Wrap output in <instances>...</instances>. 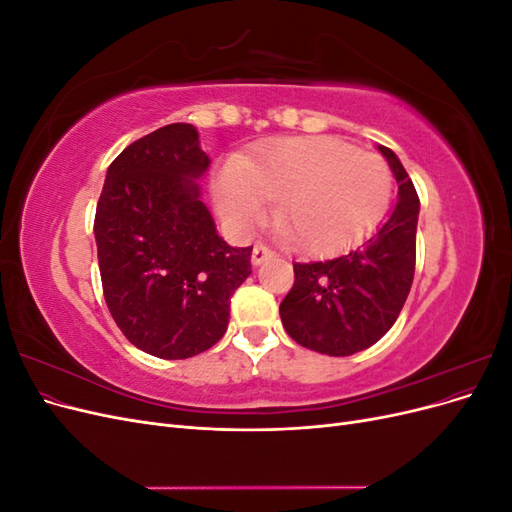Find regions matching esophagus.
I'll return each mask as SVG.
<instances>
[{
	"label": "esophagus",
	"instance_id": "obj_1",
	"mask_svg": "<svg viewBox=\"0 0 512 512\" xmlns=\"http://www.w3.org/2000/svg\"><path fill=\"white\" fill-rule=\"evenodd\" d=\"M271 256H273V252L269 250V247L258 243V245H254V250H252V265L258 267V265H262V262H265V260H269Z\"/></svg>",
	"mask_w": 512,
	"mask_h": 512
}]
</instances>
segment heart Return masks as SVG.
I'll list each match as a JSON object with an SVG mask.
<instances>
[{"mask_svg":"<svg viewBox=\"0 0 512 512\" xmlns=\"http://www.w3.org/2000/svg\"><path fill=\"white\" fill-rule=\"evenodd\" d=\"M215 205L235 230H250L275 203V226L307 252H333L382 218L393 173L374 151L329 136H290L241 153L213 183Z\"/></svg>","mask_w":512,"mask_h":512,"instance_id":"1","label":"heart"}]
</instances>
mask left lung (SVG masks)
<instances>
[{
  "label": "left lung",
  "mask_w": 512,
  "mask_h": 512,
  "mask_svg": "<svg viewBox=\"0 0 512 512\" xmlns=\"http://www.w3.org/2000/svg\"><path fill=\"white\" fill-rule=\"evenodd\" d=\"M378 149L399 183L389 218L348 254L294 262V286L280 305L286 333L320 354L350 356L374 346L395 324L412 286L421 203L395 151Z\"/></svg>",
  "instance_id": "obj_1"
}]
</instances>
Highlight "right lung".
Here are the masks:
<instances>
[{
  "instance_id": "obj_1",
  "label": "right lung",
  "mask_w": 512,
  "mask_h": 512,
  "mask_svg": "<svg viewBox=\"0 0 512 512\" xmlns=\"http://www.w3.org/2000/svg\"><path fill=\"white\" fill-rule=\"evenodd\" d=\"M209 158L192 123H170L108 166L94 235L104 299L128 342L190 359L228 329L230 297L250 277L252 247H232L200 200Z\"/></svg>"
}]
</instances>
